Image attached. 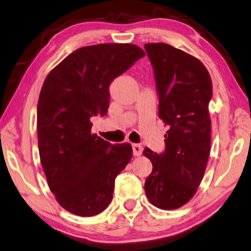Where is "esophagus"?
Listing matches in <instances>:
<instances>
[{
  "instance_id": "1",
  "label": "esophagus",
  "mask_w": 251,
  "mask_h": 251,
  "mask_svg": "<svg viewBox=\"0 0 251 251\" xmlns=\"http://www.w3.org/2000/svg\"><path fill=\"white\" fill-rule=\"evenodd\" d=\"M132 149H133V154L135 157H139L142 154V151H143V148L140 146V144H133L132 146Z\"/></svg>"
}]
</instances>
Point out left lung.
Segmentation results:
<instances>
[{
	"instance_id": "8db88e82",
	"label": "left lung",
	"mask_w": 251,
	"mask_h": 251,
	"mask_svg": "<svg viewBox=\"0 0 251 251\" xmlns=\"http://www.w3.org/2000/svg\"><path fill=\"white\" fill-rule=\"evenodd\" d=\"M159 95V118L168 125L165 152L146 148L152 162L144 191L153 206L177 209L195 196L210 153L213 95L209 73L199 59L169 44L144 45Z\"/></svg>"
}]
</instances>
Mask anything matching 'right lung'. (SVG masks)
<instances>
[{
    "label": "right lung",
    "mask_w": 251,
    "mask_h": 251,
    "mask_svg": "<svg viewBox=\"0 0 251 251\" xmlns=\"http://www.w3.org/2000/svg\"><path fill=\"white\" fill-rule=\"evenodd\" d=\"M144 55L134 44L90 45L66 56L44 80L37 103L41 164L49 188L69 213L94 216L111 202L132 146L92 134L91 118L107 115L110 83Z\"/></svg>",
    "instance_id": "obj_1"
}]
</instances>
